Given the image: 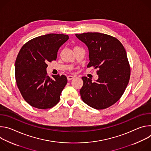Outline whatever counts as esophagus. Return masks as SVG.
<instances>
[{"mask_svg": "<svg viewBox=\"0 0 151 151\" xmlns=\"http://www.w3.org/2000/svg\"><path fill=\"white\" fill-rule=\"evenodd\" d=\"M74 78H75V76H72V75H69V76H68V81H70V80L73 79Z\"/></svg>", "mask_w": 151, "mask_h": 151, "instance_id": "obj_1", "label": "esophagus"}]
</instances>
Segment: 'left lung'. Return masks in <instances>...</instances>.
Here are the masks:
<instances>
[{"label": "left lung", "instance_id": "obj_1", "mask_svg": "<svg viewBox=\"0 0 151 151\" xmlns=\"http://www.w3.org/2000/svg\"><path fill=\"white\" fill-rule=\"evenodd\" d=\"M89 50L87 68L98 69L95 82L82 78V100L96 109H104L117 102L124 94L130 78V66L126 51L116 37L98 32L76 34Z\"/></svg>", "mask_w": 151, "mask_h": 151}]
</instances>
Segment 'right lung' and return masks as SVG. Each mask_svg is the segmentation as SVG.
Returning a JSON list of instances; mask_svg holds the SVG:
<instances>
[{
  "instance_id": "1",
  "label": "right lung",
  "mask_w": 151,
  "mask_h": 151,
  "mask_svg": "<svg viewBox=\"0 0 151 151\" xmlns=\"http://www.w3.org/2000/svg\"><path fill=\"white\" fill-rule=\"evenodd\" d=\"M69 38L63 34L42 35L29 40L19 50L15 63V81L21 96L32 107L47 109L59 102L67 77L58 74L51 78L46 69Z\"/></svg>"
}]
</instances>
